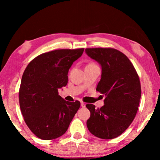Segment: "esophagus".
Returning a JSON list of instances; mask_svg holds the SVG:
<instances>
[{
    "label": "esophagus",
    "instance_id": "obj_1",
    "mask_svg": "<svg viewBox=\"0 0 160 160\" xmlns=\"http://www.w3.org/2000/svg\"><path fill=\"white\" fill-rule=\"evenodd\" d=\"M80 104H81V107H85V104L83 102H81Z\"/></svg>",
    "mask_w": 160,
    "mask_h": 160
}]
</instances>
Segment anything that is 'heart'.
<instances>
[{"instance_id": "heart-1", "label": "heart", "mask_w": 160, "mask_h": 160, "mask_svg": "<svg viewBox=\"0 0 160 160\" xmlns=\"http://www.w3.org/2000/svg\"><path fill=\"white\" fill-rule=\"evenodd\" d=\"M90 64H93V63H90Z\"/></svg>"}]
</instances>
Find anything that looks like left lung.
Instances as JSON below:
<instances>
[{
  "instance_id": "8db88e82",
  "label": "left lung",
  "mask_w": 160,
  "mask_h": 160,
  "mask_svg": "<svg viewBox=\"0 0 160 160\" xmlns=\"http://www.w3.org/2000/svg\"><path fill=\"white\" fill-rule=\"evenodd\" d=\"M85 52L102 66L96 90L105 95L100 109L88 104L90 117L87 126L102 139H113L128 128L136 115L141 97L140 79L133 65L122 52L112 48H86Z\"/></svg>"
}]
</instances>
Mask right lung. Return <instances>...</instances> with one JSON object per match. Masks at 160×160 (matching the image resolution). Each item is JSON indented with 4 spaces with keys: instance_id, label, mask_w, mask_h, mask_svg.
<instances>
[{
    "instance_id": "right-lung-1",
    "label": "right lung",
    "mask_w": 160,
    "mask_h": 160,
    "mask_svg": "<svg viewBox=\"0 0 160 160\" xmlns=\"http://www.w3.org/2000/svg\"><path fill=\"white\" fill-rule=\"evenodd\" d=\"M84 48L58 49L34 58L23 72L19 101L22 114L31 131L42 140L63 135L80 107L67 102L58 90L66 86L68 73Z\"/></svg>"
}]
</instances>
